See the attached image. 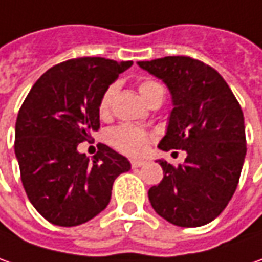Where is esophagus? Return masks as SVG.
Returning a JSON list of instances; mask_svg holds the SVG:
<instances>
[{"mask_svg": "<svg viewBox=\"0 0 262 262\" xmlns=\"http://www.w3.org/2000/svg\"><path fill=\"white\" fill-rule=\"evenodd\" d=\"M130 164L133 168H139V167H142V165H145V161H140V159H133Z\"/></svg>", "mask_w": 262, "mask_h": 262, "instance_id": "1", "label": "esophagus"}]
</instances>
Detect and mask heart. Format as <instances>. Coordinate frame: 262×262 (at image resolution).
<instances>
[{"label": "heart", "mask_w": 262, "mask_h": 262, "mask_svg": "<svg viewBox=\"0 0 262 262\" xmlns=\"http://www.w3.org/2000/svg\"><path fill=\"white\" fill-rule=\"evenodd\" d=\"M138 88H139L140 95L148 104H152L157 100L164 98V86L155 79H143L139 82ZM116 90H117V86L116 84H113L101 95L100 103H98V114L101 117H107L112 112V104H113ZM108 142L113 148L120 150L123 154L130 155V157H138L148 148L149 135L133 124L124 123V124H120L108 132Z\"/></svg>", "instance_id": "1"}]
</instances>
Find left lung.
Returning a JSON list of instances; mask_svg holds the SVG:
<instances>
[{"label": "left lung", "mask_w": 262, "mask_h": 262, "mask_svg": "<svg viewBox=\"0 0 262 262\" xmlns=\"http://www.w3.org/2000/svg\"><path fill=\"white\" fill-rule=\"evenodd\" d=\"M162 79L174 108L162 150L183 149V165L159 159L164 178L150 187L155 212L181 228L203 226L228 206L247 155L244 113L226 81L212 67L190 56H165L138 62Z\"/></svg>", "instance_id": "8db88e82"}]
</instances>
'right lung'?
I'll return each mask as SVG.
<instances>
[{
	"mask_svg": "<svg viewBox=\"0 0 262 262\" xmlns=\"http://www.w3.org/2000/svg\"><path fill=\"white\" fill-rule=\"evenodd\" d=\"M132 60L77 58L41 75L15 122L14 150L26 194L50 223L77 226L103 212L114 180L130 169L123 155L100 143L93 159L78 152L100 129L98 103Z\"/></svg>",
	"mask_w": 262,
	"mask_h": 262,
	"instance_id": "1",
	"label": "right lung"
}]
</instances>
